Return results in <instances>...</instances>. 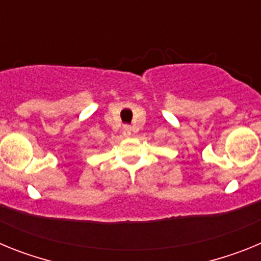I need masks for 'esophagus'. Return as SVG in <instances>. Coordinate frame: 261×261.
Masks as SVG:
<instances>
[{
	"label": "esophagus",
	"instance_id": "esophagus-1",
	"mask_svg": "<svg viewBox=\"0 0 261 261\" xmlns=\"http://www.w3.org/2000/svg\"><path fill=\"white\" fill-rule=\"evenodd\" d=\"M123 133L125 136H129L130 135V126H128V125H124V128H123Z\"/></svg>",
	"mask_w": 261,
	"mask_h": 261
}]
</instances>
